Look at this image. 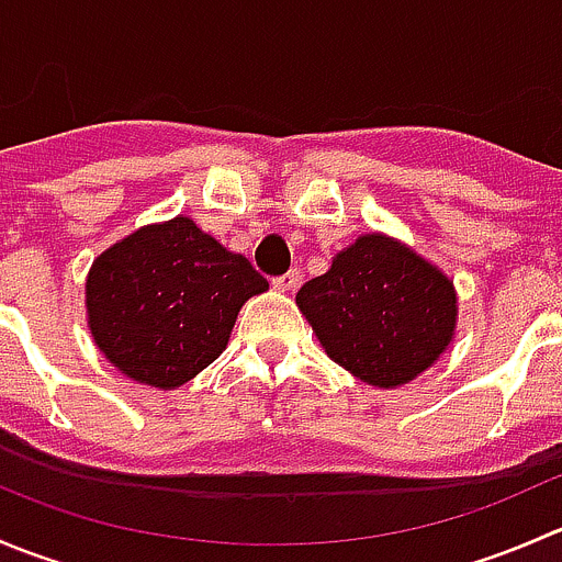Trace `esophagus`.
I'll use <instances>...</instances> for the list:
<instances>
[{
    "label": "esophagus",
    "mask_w": 562,
    "mask_h": 562,
    "mask_svg": "<svg viewBox=\"0 0 562 562\" xmlns=\"http://www.w3.org/2000/svg\"><path fill=\"white\" fill-rule=\"evenodd\" d=\"M271 285H274V291H280V293L296 291V288H299V271L293 269V271H285V274L274 277V280H271Z\"/></svg>",
    "instance_id": "obj_1"
}]
</instances>
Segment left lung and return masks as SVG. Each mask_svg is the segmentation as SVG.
I'll return each instance as SVG.
<instances>
[{
    "label": "left lung",
    "mask_w": 562,
    "mask_h": 562,
    "mask_svg": "<svg viewBox=\"0 0 562 562\" xmlns=\"http://www.w3.org/2000/svg\"><path fill=\"white\" fill-rule=\"evenodd\" d=\"M296 304L328 359L381 389L427 370L457 323L449 277L381 234L339 252L326 274L302 285Z\"/></svg>",
    "instance_id": "obj_1"
}]
</instances>
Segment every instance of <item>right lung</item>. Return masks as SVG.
<instances>
[{
    "mask_svg": "<svg viewBox=\"0 0 562 562\" xmlns=\"http://www.w3.org/2000/svg\"><path fill=\"white\" fill-rule=\"evenodd\" d=\"M266 288L245 255L176 217L140 228L94 260L89 328L124 375L176 389L223 353L241 304Z\"/></svg>",
    "mask_w": 562,
    "mask_h": 562,
    "instance_id": "right-lung-1",
    "label": "right lung"
}]
</instances>
